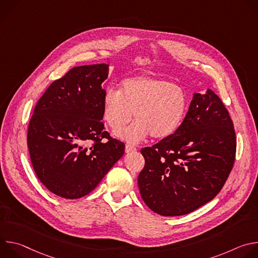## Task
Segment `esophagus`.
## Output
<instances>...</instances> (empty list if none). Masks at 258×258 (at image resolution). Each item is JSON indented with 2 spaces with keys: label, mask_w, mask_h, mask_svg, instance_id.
Masks as SVG:
<instances>
[{
  "label": "esophagus",
  "mask_w": 258,
  "mask_h": 258,
  "mask_svg": "<svg viewBox=\"0 0 258 258\" xmlns=\"http://www.w3.org/2000/svg\"><path fill=\"white\" fill-rule=\"evenodd\" d=\"M137 151V148L134 146H131V145H126L125 146V152L126 153H131V152H135Z\"/></svg>",
  "instance_id": "esophagus-1"
}]
</instances>
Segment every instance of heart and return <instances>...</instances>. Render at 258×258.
<instances>
[{
	"label": "heart",
	"instance_id": "heart-1",
	"mask_svg": "<svg viewBox=\"0 0 258 258\" xmlns=\"http://www.w3.org/2000/svg\"><path fill=\"white\" fill-rule=\"evenodd\" d=\"M188 97L178 85L151 76H133L121 82V89H109L103 99V117L115 135L130 144H138L149 135L164 139L180 125L187 111Z\"/></svg>",
	"mask_w": 258,
	"mask_h": 258
}]
</instances>
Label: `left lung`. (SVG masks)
<instances>
[{
  "instance_id": "obj_1",
  "label": "left lung",
  "mask_w": 258,
  "mask_h": 258,
  "mask_svg": "<svg viewBox=\"0 0 258 258\" xmlns=\"http://www.w3.org/2000/svg\"><path fill=\"white\" fill-rule=\"evenodd\" d=\"M236 134L229 111L213 91L195 93L177 130L141 150V196L163 216L188 214L224 187L236 156Z\"/></svg>"
}]
</instances>
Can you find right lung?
<instances>
[{"label": "right lung", "instance_id": "add662e5", "mask_svg": "<svg viewBox=\"0 0 258 258\" xmlns=\"http://www.w3.org/2000/svg\"><path fill=\"white\" fill-rule=\"evenodd\" d=\"M108 64L71 68L36 103L27 131L34 172L52 193L78 199L91 193L124 153L105 131L102 83Z\"/></svg>", "mask_w": 258, "mask_h": 258}]
</instances>
